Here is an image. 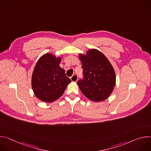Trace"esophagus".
<instances>
[{"mask_svg": "<svg viewBox=\"0 0 151 151\" xmlns=\"http://www.w3.org/2000/svg\"><path fill=\"white\" fill-rule=\"evenodd\" d=\"M78 75H76V74H74L71 78H70V79L72 80V82H76L77 81H78Z\"/></svg>", "mask_w": 151, "mask_h": 151, "instance_id": "34e87169", "label": "esophagus"}]
</instances>
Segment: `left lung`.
<instances>
[{"label":"left lung","mask_w":151,"mask_h":151,"mask_svg":"<svg viewBox=\"0 0 151 151\" xmlns=\"http://www.w3.org/2000/svg\"><path fill=\"white\" fill-rule=\"evenodd\" d=\"M83 78L77 83L82 94L96 102L108 98L116 83L114 69L106 57L100 51L90 49L86 54H79Z\"/></svg>","instance_id":"8db88e82"}]
</instances>
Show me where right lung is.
Listing matches in <instances>:
<instances>
[{
    "label": "right lung",
    "mask_w": 151,
    "mask_h": 151,
    "mask_svg": "<svg viewBox=\"0 0 151 151\" xmlns=\"http://www.w3.org/2000/svg\"><path fill=\"white\" fill-rule=\"evenodd\" d=\"M61 57L51 53L41 56L37 60L32 76V87L40 100L51 103L60 98L71 82L65 70L60 67Z\"/></svg>",
    "instance_id": "obj_1"
}]
</instances>
